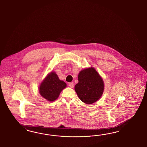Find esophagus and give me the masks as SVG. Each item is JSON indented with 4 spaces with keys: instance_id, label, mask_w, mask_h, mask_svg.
Listing matches in <instances>:
<instances>
[{
    "instance_id": "1",
    "label": "esophagus",
    "mask_w": 147,
    "mask_h": 147,
    "mask_svg": "<svg viewBox=\"0 0 147 147\" xmlns=\"http://www.w3.org/2000/svg\"><path fill=\"white\" fill-rule=\"evenodd\" d=\"M68 86H69L71 88L74 87V84H73V83H72V82H71V83H69V84H68Z\"/></svg>"
}]
</instances>
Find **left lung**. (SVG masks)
Listing matches in <instances>:
<instances>
[{
    "label": "left lung",
    "mask_w": 147,
    "mask_h": 147,
    "mask_svg": "<svg viewBox=\"0 0 147 147\" xmlns=\"http://www.w3.org/2000/svg\"><path fill=\"white\" fill-rule=\"evenodd\" d=\"M78 80L74 89L83 102L92 104L102 96L105 88L104 82L94 67L81 70L78 74Z\"/></svg>",
    "instance_id": "1"
}]
</instances>
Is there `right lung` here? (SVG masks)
I'll return each instance as SVG.
<instances>
[{
	"label": "right lung",
	"instance_id": "1",
	"mask_svg": "<svg viewBox=\"0 0 147 147\" xmlns=\"http://www.w3.org/2000/svg\"><path fill=\"white\" fill-rule=\"evenodd\" d=\"M66 84L59 79L55 71H51L45 77L39 87V93L46 100L52 102L58 98Z\"/></svg>",
	"mask_w": 147,
	"mask_h": 147
}]
</instances>
